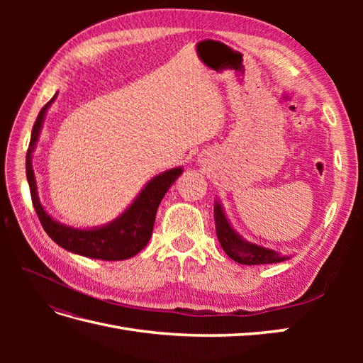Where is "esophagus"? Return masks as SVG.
I'll return each instance as SVG.
<instances>
[{
    "label": "esophagus",
    "mask_w": 363,
    "mask_h": 363,
    "mask_svg": "<svg viewBox=\"0 0 363 363\" xmlns=\"http://www.w3.org/2000/svg\"><path fill=\"white\" fill-rule=\"evenodd\" d=\"M204 162H206V159H201V160H200V163H204Z\"/></svg>",
    "instance_id": "esophagus-1"
}]
</instances>
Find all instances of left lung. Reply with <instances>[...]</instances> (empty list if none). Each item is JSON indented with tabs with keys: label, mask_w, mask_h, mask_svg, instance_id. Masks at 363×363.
<instances>
[{
	"label": "left lung",
	"mask_w": 363,
	"mask_h": 363,
	"mask_svg": "<svg viewBox=\"0 0 363 363\" xmlns=\"http://www.w3.org/2000/svg\"><path fill=\"white\" fill-rule=\"evenodd\" d=\"M213 215H215V228L219 244H221L225 255L233 259L240 265H263V263H279L288 260L292 256L281 255V252L263 247L240 236L235 227L230 223V219L225 215L223 203L218 199L213 204Z\"/></svg>",
	"instance_id": "8db88e82"
}]
</instances>
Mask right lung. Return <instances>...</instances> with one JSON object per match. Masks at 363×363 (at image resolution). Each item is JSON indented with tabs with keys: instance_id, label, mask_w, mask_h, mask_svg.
I'll use <instances>...</instances> for the list:
<instances>
[{
	"instance_id": "obj_1",
	"label": "right lung",
	"mask_w": 363,
	"mask_h": 363,
	"mask_svg": "<svg viewBox=\"0 0 363 363\" xmlns=\"http://www.w3.org/2000/svg\"><path fill=\"white\" fill-rule=\"evenodd\" d=\"M59 92L54 94L51 100L42 107L38 119L31 130V139L26 159V172L30 186L31 201L39 216V221L47 235L67 251L98 260H125L136 256L144 250L152 235L156 213L164 194L183 174V167L167 169L145 183L144 188L136 195V199L125 211L112 219L111 223L96 227H72L54 219L42 206L38 184L33 169V152L36 150L40 131L43 127L48 108L56 101Z\"/></svg>"
}]
</instances>
